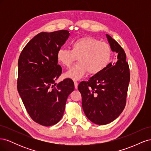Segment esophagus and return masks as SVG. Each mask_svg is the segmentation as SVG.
Here are the masks:
<instances>
[{"label": "esophagus", "mask_w": 151, "mask_h": 151, "mask_svg": "<svg viewBox=\"0 0 151 151\" xmlns=\"http://www.w3.org/2000/svg\"><path fill=\"white\" fill-rule=\"evenodd\" d=\"M74 87L75 89H77V87H78V83L76 81H74Z\"/></svg>", "instance_id": "1"}]
</instances>
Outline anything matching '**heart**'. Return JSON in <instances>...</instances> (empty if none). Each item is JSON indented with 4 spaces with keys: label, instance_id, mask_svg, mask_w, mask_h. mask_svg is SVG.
Returning <instances> with one entry per match:
<instances>
[{
    "label": "heart",
    "instance_id": "1",
    "mask_svg": "<svg viewBox=\"0 0 151 151\" xmlns=\"http://www.w3.org/2000/svg\"><path fill=\"white\" fill-rule=\"evenodd\" d=\"M111 56L109 45L91 36H84L74 41L71 50L60 48L57 52V60L62 65L70 67L77 58V62L65 74V77L79 80L87 72L95 76L104 70L109 64Z\"/></svg>",
    "mask_w": 151,
    "mask_h": 151
}]
</instances>
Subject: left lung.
Returning a JSON list of instances; mask_svg holds the SVG:
<instances>
[{"instance_id": "left-lung-1", "label": "left lung", "mask_w": 151, "mask_h": 151, "mask_svg": "<svg viewBox=\"0 0 151 151\" xmlns=\"http://www.w3.org/2000/svg\"><path fill=\"white\" fill-rule=\"evenodd\" d=\"M106 37L112 51L118 53L116 62L109 63L104 70L78 86L85 115L97 125L108 124L122 113L130 82L124 50L110 36L106 35Z\"/></svg>"}]
</instances>
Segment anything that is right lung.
Returning a JSON list of instances; mask_svg holds the SVG:
<instances>
[{
    "mask_svg": "<svg viewBox=\"0 0 151 151\" xmlns=\"http://www.w3.org/2000/svg\"><path fill=\"white\" fill-rule=\"evenodd\" d=\"M69 35L67 30L42 32L26 45L18 60V93L32 120L43 126L61 120L68 95L74 90L70 79L55 83L62 74L57 52Z\"/></svg>",
    "mask_w": 151,
    "mask_h": 151,
    "instance_id": "obj_1",
    "label": "right lung"
}]
</instances>
